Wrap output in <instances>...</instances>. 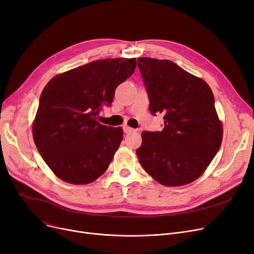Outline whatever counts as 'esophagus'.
<instances>
[{"instance_id": "esophagus-1", "label": "esophagus", "mask_w": 254, "mask_h": 254, "mask_svg": "<svg viewBox=\"0 0 254 254\" xmlns=\"http://www.w3.org/2000/svg\"><path fill=\"white\" fill-rule=\"evenodd\" d=\"M124 131L126 132L127 135H128V134H132V132H135L136 129H135V128H131V127H127V126H125V127H124Z\"/></svg>"}]
</instances>
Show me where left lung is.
<instances>
[{
  "label": "left lung",
  "mask_w": 254,
  "mask_h": 254,
  "mask_svg": "<svg viewBox=\"0 0 254 254\" xmlns=\"http://www.w3.org/2000/svg\"><path fill=\"white\" fill-rule=\"evenodd\" d=\"M138 65L149 110L165 119L163 130L142 132L139 162L163 185L189 184L203 174L221 145L214 96L203 79L169 60L139 58Z\"/></svg>",
  "instance_id": "left-lung-1"
}]
</instances>
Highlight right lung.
I'll use <instances>...</instances> for the list:
<instances>
[{
    "mask_svg": "<svg viewBox=\"0 0 254 254\" xmlns=\"http://www.w3.org/2000/svg\"><path fill=\"white\" fill-rule=\"evenodd\" d=\"M136 59H106L53 77L44 87L33 125L36 147L46 165L72 184L95 181L108 169L123 128L101 125L116 87L131 76Z\"/></svg>",
    "mask_w": 254,
    "mask_h": 254,
    "instance_id": "obj_1",
    "label": "right lung"
}]
</instances>
